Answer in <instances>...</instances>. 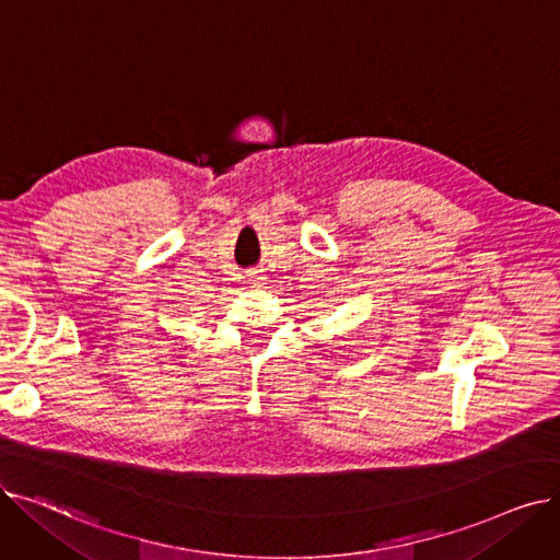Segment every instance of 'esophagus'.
<instances>
[{
    "instance_id": "obj_1",
    "label": "esophagus",
    "mask_w": 560,
    "mask_h": 560,
    "mask_svg": "<svg viewBox=\"0 0 560 560\" xmlns=\"http://www.w3.org/2000/svg\"><path fill=\"white\" fill-rule=\"evenodd\" d=\"M249 281H252V283H256V285H260V283L265 281V277H262L260 272H252V275H249Z\"/></svg>"
}]
</instances>
